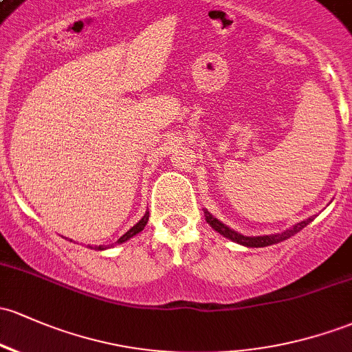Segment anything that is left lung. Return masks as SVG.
Segmentation results:
<instances>
[{
	"label": "left lung",
	"instance_id": "1",
	"mask_svg": "<svg viewBox=\"0 0 352 352\" xmlns=\"http://www.w3.org/2000/svg\"><path fill=\"white\" fill-rule=\"evenodd\" d=\"M205 218L208 221V225H211V228L217 230L218 233L223 236H226L228 240L232 241H236V243L240 245H245V247H250V248H260V247H268V245H275V243H280V241L287 240V238L294 236L296 233L300 232L304 226H307L309 223L314 220V217L307 218V220L297 223V225H294L292 228L289 230H283L282 233H277V235H263V236H245L241 235V233L235 232V230L228 228V226L225 225V223H221L220 220H217V218L213 217V214L210 213V211L205 210Z\"/></svg>",
	"mask_w": 352,
	"mask_h": 352
}]
</instances>
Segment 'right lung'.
Returning <instances> with one entry per match:
<instances>
[{"mask_svg":"<svg viewBox=\"0 0 352 352\" xmlns=\"http://www.w3.org/2000/svg\"><path fill=\"white\" fill-rule=\"evenodd\" d=\"M147 220H149V211H146L144 217H142L141 220L135 223V225L132 226L131 230H127V232L124 233V235L120 236L119 240H117L116 243H112V245H120V243H124V241H127V240H129V238L135 236V235H138V233H141L142 230H144V226L147 225ZM112 245H111V247H112ZM105 248H109V247H104V245H99V247H96V250H105Z\"/></svg>","mask_w":352,"mask_h":352,"instance_id":"right-lung-1","label":"right lung"}]
</instances>
